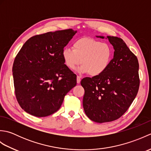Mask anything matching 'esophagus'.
Returning <instances> with one entry per match:
<instances>
[{
  "label": "esophagus",
  "instance_id": "obj_1",
  "mask_svg": "<svg viewBox=\"0 0 151 151\" xmlns=\"http://www.w3.org/2000/svg\"><path fill=\"white\" fill-rule=\"evenodd\" d=\"M81 76H76V82H77V84H79L80 82H81Z\"/></svg>",
  "mask_w": 151,
  "mask_h": 151
}]
</instances>
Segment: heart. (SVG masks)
I'll list each match as a JSON object with an SVG mask.
<instances>
[{"label":"heart","instance_id":"b5f03b06","mask_svg":"<svg viewBox=\"0 0 151 151\" xmlns=\"http://www.w3.org/2000/svg\"><path fill=\"white\" fill-rule=\"evenodd\" d=\"M113 56L111 46L90 37H82L74 42L72 48L66 47L62 51V57L69 69H78L82 73L97 76L103 73L110 65Z\"/></svg>","mask_w":151,"mask_h":151}]
</instances>
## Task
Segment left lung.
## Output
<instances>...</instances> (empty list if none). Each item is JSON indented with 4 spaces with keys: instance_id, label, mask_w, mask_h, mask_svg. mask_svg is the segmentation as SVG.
<instances>
[{
    "instance_id": "8db88e82",
    "label": "left lung",
    "mask_w": 151,
    "mask_h": 151,
    "mask_svg": "<svg viewBox=\"0 0 151 151\" xmlns=\"http://www.w3.org/2000/svg\"><path fill=\"white\" fill-rule=\"evenodd\" d=\"M106 39L114 49V58L108 69L99 76L84 78L81 82L85 90L83 97L85 114L99 123L121 117L136 98L139 86L137 57L121 38L107 36Z\"/></svg>"
}]
</instances>
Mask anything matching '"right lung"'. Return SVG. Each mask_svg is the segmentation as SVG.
Listing matches in <instances>:
<instances>
[{"label":"right lung","instance_id":"obj_1","mask_svg":"<svg viewBox=\"0 0 151 151\" xmlns=\"http://www.w3.org/2000/svg\"><path fill=\"white\" fill-rule=\"evenodd\" d=\"M76 32L68 29L32 37L15 57V96L28 114L39 117L54 114L76 86V76L64 64L62 51Z\"/></svg>","mask_w":151,"mask_h":151}]
</instances>
